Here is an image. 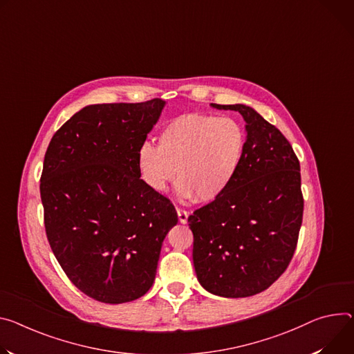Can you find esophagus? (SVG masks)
<instances>
[{
  "mask_svg": "<svg viewBox=\"0 0 354 354\" xmlns=\"http://www.w3.org/2000/svg\"><path fill=\"white\" fill-rule=\"evenodd\" d=\"M176 213H178V218L182 224H185L187 221V217H189V213L185 210V209H180V207H176Z\"/></svg>",
  "mask_w": 354,
  "mask_h": 354,
  "instance_id": "1",
  "label": "esophagus"
}]
</instances>
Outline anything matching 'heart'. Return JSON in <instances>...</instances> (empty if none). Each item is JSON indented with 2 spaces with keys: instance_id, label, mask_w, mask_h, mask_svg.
Instances as JSON below:
<instances>
[{
  "instance_id": "b5f03b06",
  "label": "heart",
  "mask_w": 354,
  "mask_h": 354,
  "mask_svg": "<svg viewBox=\"0 0 354 354\" xmlns=\"http://www.w3.org/2000/svg\"><path fill=\"white\" fill-rule=\"evenodd\" d=\"M244 145L243 128L233 118L192 113L171 120L160 130L158 148L144 142L136 162L151 190L164 192L176 175L182 198L209 203L232 185Z\"/></svg>"
}]
</instances>
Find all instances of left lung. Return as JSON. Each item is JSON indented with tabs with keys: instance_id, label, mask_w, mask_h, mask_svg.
<instances>
[{
	"instance_id": "left-lung-1",
	"label": "left lung",
	"mask_w": 354,
	"mask_h": 354,
	"mask_svg": "<svg viewBox=\"0 0 354 354\" xmlns=\"http://www.w3.org/2000/svg\"><path fill=\"white\" fill-rule=\"evenodd\" d=\"M212 106L239 111L247 138L229 189L187 218L194 266L210 294L245 298L266 291L292 260L304 214L301 167L291 144L254 109Z\"/></svg>"
}]
</instances>
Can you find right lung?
Here are the masks:
<instances>
[{
	"label": "right lung",
	"mask_w": 354,
	"mask_h": 354,
	"mask_svg": "<svg viewBox=\"0 0 354 354\" xmlns=\"http://www.w3.org/2000/svg\"><path fill=\"white\" fill-rule=\"evenodd\" d=\"M165 102L91 104L52 137L41 176L45 230L68 278L104 304L152 286L162 241L178 223L168 198L140 178L136 156Z\"/></svg>",
	"instance_id": "add662e5"
}]
</instances>
